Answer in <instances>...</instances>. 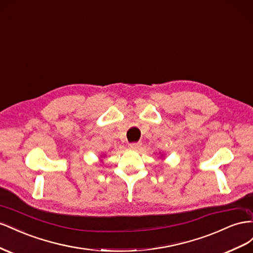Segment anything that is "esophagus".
I'll return each mask as SVG.
<instances>
[{
    "mask_svg": "<svg viewBox=\"0 0 253 253\" xmlns=\"http://www.w3.org/2000/svg\"><path fill=\"white\" fill-rule=\"evenodd\" d=\"M141 145H142L141 142H138V143H130V144H129V148H131V149H139V148L141 147Z\"/></svg>",
    "mask_w": 253,
    "mask_h": 253,
    "instance_id": "obj_1",
    "label": "esophagus"
}]
</instances>
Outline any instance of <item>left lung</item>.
Returning a JSON list of instances; mask_svg holds the SVG:
<instances>
[{
	"instance_id": "obj_1",
	"label": "left lung",
	"mask_w": 253,
	"mask_h": 253,
	"mask_svg": "<svg viewBox=\"0 0 253 253\" xmlns=\"http://www.w3.org/2000/svg\"><path fill=\"white\" fill-rule=\"evenodd\" d=\"M161 157H163V155H162V156H161Z\"/></svg>"
}]
</instances>
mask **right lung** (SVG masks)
<instances>
[{"label":"right lung","mask_w":253,"mask_h":253,"mask_svg":"<svg viewBox=\"0 0 253 253\" xmlns=\"http://www.w3.org/2000/svg\"><path fill=\"white\" fill-rule=\"evenodd\" d=\"M102 157H103V156H102ZM100 160H102V159H100Z\"/></svg>","instance_id":"1"}]
</instances>
